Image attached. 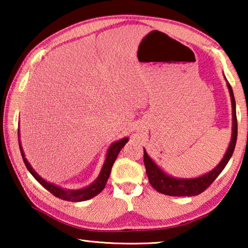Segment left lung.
I'll use <instances>...</instances> for the list:
<instances>
[{
	"mask_svg": "<svg viewBox=\"0 0 248 248\" xmlns=\"http://www.w3.org/2000/svg\"><path fill=\"white\" fill-rule=\"evenodd\" d=\"M225 78V77H224ZM226 81V78H225ZM226 86L229 89V93L231 96V103H232V138L226 150L223 158L217 164L215 169L210 170L209 173L199 176L195 178H178L166 174L152 158H151L146 151L144 150V165L146 175H148L149 182L152 185L155 190L167 196H176V197H190L197 196L204 191L207 188L215 182L216 178L220 175L224 167L228 164L230 158L232 157L234 152L235 144L237 139V119H236V106H235V98L233 94V90L230 83L226 81Z\"/></svg>",
	"mask_w": 248,
	"mask_h": 248,
	"instance_id": "8db88e82",
	"label": "left lung"
}]
</instances>
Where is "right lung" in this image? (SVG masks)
Instances as JSON below:
<instances>
[{
  "label": "right lung",
  "mask_w": 248,
  "mask_h": 248,
  "mask_svg": "<svg viewBox=\"0 0 248 248\" xmlns=\"http://www.w3.org/2000/svg\"><path fill=\"white\" fill-rule=\"evenodd\" d=\"M128 140H129L128 138H123L121 140L114 142V143H111V145L109 146L106 153V158H105L103 167L102 170H100V173L98 175V177L96 178L93 183L89 185V186L81 188V189H66V188L57 186L56 184L47 182V180L44 179L41 176H39L36 173L35 170H33L31 165L29 164L27 158L25 157L22 143H20V140H19V130H18V143H19L20 153H22L24 163L25 165H26L27 170H29V173L33 176V178H35L37 182L41 185V186L46 188L48 191L51 192L53 196H56L62 200L72 201V202H79V201L89 200L91 198H93V197L97 196L99 192L104 189L105 186H106L107 180L109 178V175H110L111 167L114 165V163L116 161L117 156H118L120 150L124 148V144L128 142Z\"/></svg>",
  "instance_id": "add662e5"
}]
</instances>
